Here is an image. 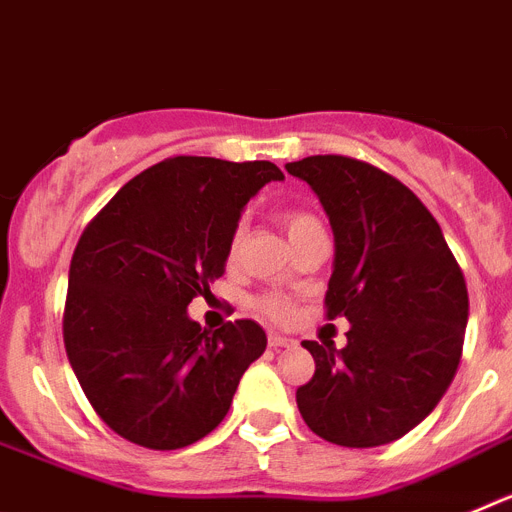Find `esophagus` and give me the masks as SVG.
Segmentation results:
<instances>
[{
	"label": "esophagus",
	"instance_id": "esophagus-1",
	"mask_svg": "<svg viewBox=\"0 0 512 512\" xmlns=\"http://www.w3.org/2000/svg\"><path fill=\"white\" fill-rule=\"evenodd\" d=\"M269 346H271V348H287V346H295V338L279 336V333H269Z\"/></svg>",
	"mask_w": 512,
	"mask_h": 512
}]
</instances>
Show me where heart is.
<instances>
[{
  "mask_svg": "<svg viewBox=\"0 0 512 512\" xmlns=\"http://www.w3.org/2000/svg\"><path fill=\"white\" fill-rule=\"evenodd\" d=\"M282 225H284V230H287L289 241L292 243L300 241L302 235H307L310 230L323 228V223H320L318 217L312 215V212L297 210V207L282 212ZM238 248H241V228L235 230L233 238H230V243H228V259L230 261L238 256ZM253 307H256V312H261L264 318L279 320V323L289 320V315H292V307H289V302L282 300V297H277V295L256 297V300H253Z\"/></svg>",
  "mask_w": 512,
  "mask_h": 512,
  "instance_id": "b5f03b06",
  "label": "heart"
}]
</instances>
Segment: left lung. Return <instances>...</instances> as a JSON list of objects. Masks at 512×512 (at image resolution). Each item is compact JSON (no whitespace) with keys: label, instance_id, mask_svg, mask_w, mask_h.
<instances>
[{"label":"left lung","instance_id":"obj_1","mask_svg":"<svg viewBox=\"0 0 512 512\" xmlns=\"http://www.w3.org/2000/svg\"><path fill=\"white\" fill-rule=\"evenodd\" d=\"M287 171L318 194L336 238L325 315L351 323L341 351L302 343L315 374L297 408L338 446L392 443L454 379L469 318L464 274L436 217L395 176L348 156H307Z\"/></svg>","mask_w":512,"mask_h":512}]
</instances>
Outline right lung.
Segmentation results:
<instances>
[{"label": "right lung", "mask_w": 512, "mask_h": 512, "mask_svg": "<svg viewBox=\"0 0 512 512\" xmlns=\"http://www.w3.org/2000/svg\"><path fill=\"white\" fill-rule=\"evenodd\" d=\"M271 161L174 156L130 179L76 243L63 343L81 390L117 436L156 451L200 441L264 354L253 320L210 333L187 315L223 277L241 212Z\"/></svg>", "instance_id": "obj_1"}]
</instances>
